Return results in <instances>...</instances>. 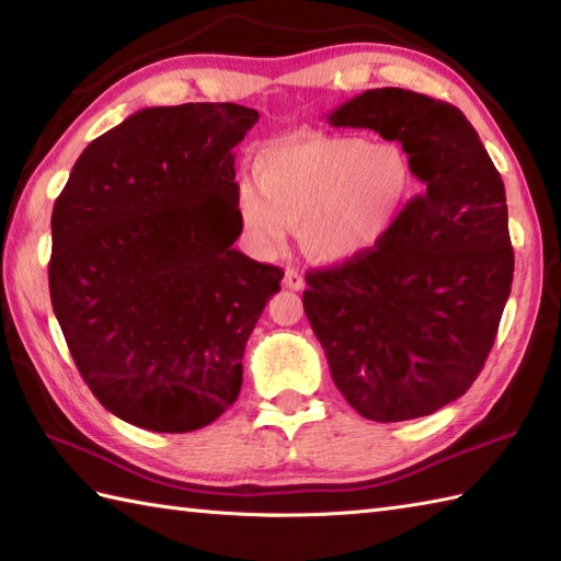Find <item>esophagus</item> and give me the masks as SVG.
Instances as JSON below:
<instances>
[{"label":"esophagus","mask_w":561,"mask_h":561,"mask_svg":"<svg viewBox=\"0 0 561 561\" xmlns=\"http://www.w3.org/2000/svg\"><path fill=\"white\" fill-rule=\"evenodd\" d=\"M284 287H287V289H294V291L304 289V287H306V279H304V274H301L299 270L289 267L287 272H284Z\"/></svg>","instance_id":"1"}]
</instances>
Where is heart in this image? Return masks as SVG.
<instances>
[{
	"label": "heart",
	"instance_id": "1",
	"mask_svg": "<svg viewBox=\"0 0 561 561\" xmlns=\"http://www.w3.org/2000/svg\"><path fill=\"white\" fill-rule=\"evenodd\" d=\"M253 185L236 187V214L262 255L287 245L291 226L325 265L359 260L398 229L416 190L410 157L390 141L299 135L262 147Z\"/></svg>",
	"mask_w": 561,
	"mask_h": 561
}]
</instances>
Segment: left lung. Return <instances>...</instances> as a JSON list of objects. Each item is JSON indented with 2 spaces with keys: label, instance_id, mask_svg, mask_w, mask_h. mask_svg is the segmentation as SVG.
Instances as JSON below:
<instances>
[{
  "label": "left lung",
  "instance_id": "8db88e82",
  "mask_svg": "<svg viewBox=\"0 0 561 561\" xmlns=\"http://www.w3.org/2000/svg\"><path fill=\"white\" fill-rule=\"evenodd\" d=\"M328 117L400 141L422 195L374 253L306 274L335 386L374 422L426 416L480 376L514 279L504 181L456 105L371 89Z\"/></svg>",
  "mask_w": 561,
  "mask_h": 561
}]
</instances>
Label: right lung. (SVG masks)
I'll list each match as a JSON object with an SVG mask.
<instances>
[{"mask_svg": "<svg viewBox=\"0 0 561 561\" xmlns=\"http://www.w3.org/2000/svg\"><path fill=\"white\" fill-rule=\"evenodd\" d=\"M236 103L141 108L81 151L53 209L50 299L105 410L185 434L231 408L243 352L284 272L231 248Z\"/></svg>", "mask_w": 561, "mask_h": 561, "instance_id": "obj_1", "label": "right lung"}]
</instances>
